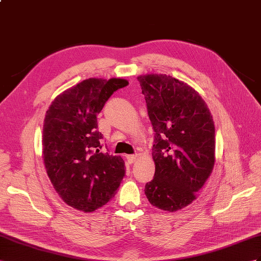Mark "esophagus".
Instances as JSON below:
<instances>
[{
  "label": "esophagus",
  "mask_w": 261,
  "mask_h": 261,
  "mask_svg": "<svg viewBox=\"0 0 261 261\" xmlns=\"http://www.w3.org/2000/svg\"><path fill=\"white\" fill-rule=\"evenodd\" d=\"M137 159H138V154H133V155H128V156H126V160H128L129 163L136 162Z\"/></svg>",
  "instance_id": "1"
}]
</instances>
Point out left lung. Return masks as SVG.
I'll return each mask as SVG.
<instances>
[{
    "label": "left lung",
    "mask_w": 261,
    "mask_h": 261,
    "mask_svg": "<svg viewBox=\"0 0 261 261\" xmlns=\"http://www.w3.org/2000/svg\"><path fill=\"white\" fill-rule=\"evenodd\" d=\"M155 132L154 177L145 184L149 202L176 212L196 199L215 163V126L207 105L191 86L163 73L139 76Z\"/></svg>",
    "instance_id": "obj_1"
}]
</instances>
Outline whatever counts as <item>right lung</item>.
Returning a JSON list of instances; mask_svg holds the SVG:
<instances>
[{
	"label": "right lung",
	"mask_w": 261,
	"mask_h": 261,
	"mask_svg": "<svg viewBox=\"0 0 261 261\" xmlns=\"http://www.w3.org/2000/svg\"><path fill=\"white\" fill-rule=\"evenodd\" d=\"M128 80L89 78L57 96L46 111L43 158L46 172L64 202L89 213L115 196L124 176L121 156L100 152L97 115Z\"/></svg>",
	"instance_id": "right-lung-1"
}]
</instances>
